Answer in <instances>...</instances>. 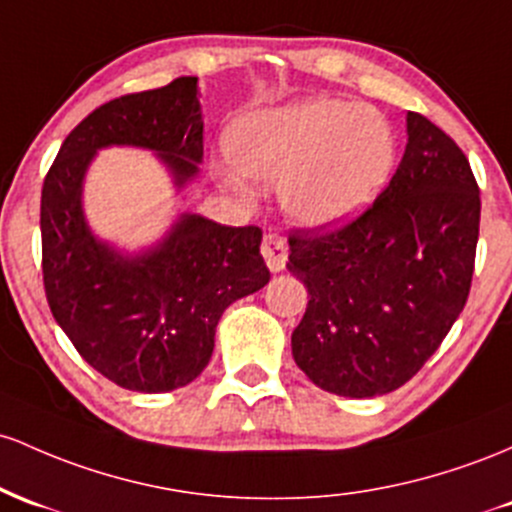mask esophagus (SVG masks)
<instances>
[{
  "label": "esophagus",
  "instance_id": "esophagus-1",
  "mask_svg": "<svg viewBox=\"0 0 512 512\" xmlns=\"http://www.w3.org/2000/svg\"><path fill=\"white\" fill-rule=\"evenodd\" d=\"M261 254L266 258L268 268H271L273 273L283 271L285 268V261H287V244L283 237H278V234H266L261 241Z\"/></svg>",
  "mask_w": 512,
  "mask_h": 512
}]
</instances>
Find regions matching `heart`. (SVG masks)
I'll return each mask as SVG.
<instances>
[{
  "mask_svg": "<svg viewBox=\"0 0 512 512\" xmlns=\"http://www.w3.org/2000/svg\"><path fill=\"white\" fill-rule=\"evenodd\" d=\"M232 164L217 174L229 191L254 198L249 179L280 186L283 205L302 225L353 215L389 176L396 137L375 108L341 99H304L249 113L227 135Z\"/></svg>",
  "mask_w": 512,
  "mask_h": 512,
  "instance_id": "obj_1",
  "label": "heart"
}]
</instances>
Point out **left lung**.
Here are the masks:
<instances>
[{
  "mask_svg": "<svg viewBox=\"0 0 512 512\" xmlns=\"http://www.w3.org/2000/svg\"><path fill=\"white\" fill-rule=\"evenodd\" d=\"M392 181L341 227L292 229L287 271L309 290L292 355L338 396L387 394L438 350L472 287L481 198L467 157L421 113Z\"/></svg>",
  "mask_w": 512,
  "mask_h": 512,
  "instance_id": "8db88e82",
  "label": "left lung"
}]
</instances>
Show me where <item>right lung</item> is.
<instances>
[{
	"label": "right lung",
	"mask_w": 512,
	"mask_h": 512,
	"mask_svg": "<svg viewBox=\"0 0 512 512\" xmlns=\"http://www.w3.org/2000/svg\"><path fill=\"white\" fill-rule=\"evenodd\" d=\"M198 79L137 91L89 113L62 142L40 193L43 285L77 353L130 392L193 382L210 363L222 312L271 280L256 225L225 227L183 215L157 249L125 258L96 241L82 181L96 149L147 147L183 186L203 159Z\"/></svg>",
	"instance_id": "obj_1"
}]
</instances>
